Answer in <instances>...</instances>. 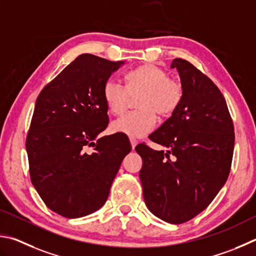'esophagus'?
<instances>
[{
	"instance_id": "34e87169",
	"label": "esophagus",
	"mask_w": 256,
	"mask_h": 256,
	"mask_svg": "<svg viewBox=\"0 0 256 256\" xmlns=\"http://www.w3.org/2000/svg\"><path fill=\"white\" fill-rule=\"evenodd\" d=\"M130 144H132V150L135 148V147L137 146V144H138V142L135 140V138H130Z\"/></svg>"
}]
</instances>
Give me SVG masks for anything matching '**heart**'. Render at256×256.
<instances>
[{
  "mask_svg": "<svg viewBox=\"0 0 256 256\" xmlns=\"http://www.w3.org/2000/svg\"><path fill=\"white\" fill-rule=\"evenodd\" d=\"M127 86L109 78L103 86V98L108 109L114 116L127 109L129 98L137 96L140 110L128 112L111 124L112 130L129 137H142L154 130L160 116H170L182 100V86L176 80L168 78L166 72L153 64H145L126 75Z\"/></svg>",
  "mask_w": 256,
  "mask_h": 256,
  "instance_id": "obj_1",
  "label": "heart"
}]
</instances>
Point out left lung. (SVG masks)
Wrapping results in <instances>:
<instances>
[{
	"instance_id": "1",
	"label": "left lung",
	"mask_w": 256,
	"mask_h": 256,
	"mask_svg": "<svg viewBox=\"0 0 256 256\" xmlns=\"http://www.w3.org/2000/svg\"><path fill=\"white\" fill-rule=\"evenodd\" d=\"M182 100L150 135L165 150L136 146L147 208L162 220L183 224L212 204L230 176L234 124L225 98L212 80L188 60L176 58Z\"/></svg>"
}]
</instances>
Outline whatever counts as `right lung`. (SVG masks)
Returning a JSON list of instances; mask_svg holds the SVG:
<instances>
[{
	"label": "right lung",
	"instance_id": "add662e5",
	"mask_svg": "<svg viewBox=\"0 0 256 256\" xmlns=\"http://www.w3.org/2000/svg\"><path fill=\"white\" fill-rule=\"evenodd\" d=\"M124 64L83 54L36 101L26 142L31 182L47 207L62 217L100 209L132 150L121 135L98 137L109 124L103 86Z\"/></svg>",
	"mask_w": 256,
	"mask_h": 256
}]
</instances>
